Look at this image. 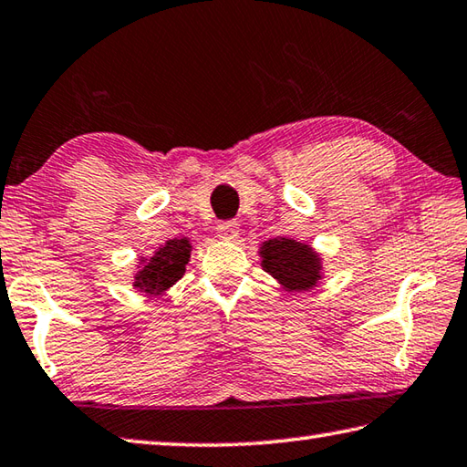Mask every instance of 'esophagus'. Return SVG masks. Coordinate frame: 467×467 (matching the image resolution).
<instances>
[{"label": "esophagus", "mask_w": 467, "mask_h": 467, "mask_svg": "<svg viewBox=\"0 0 467 467\" xmlns=\"http://www.w3.org/2000/svg\"><path fill=\"white\" fill-rule=\"evenodd\" d=\"M237 234H240V225L235 222H227L217 227V235L222 237V240H235Z\"/></svg>", "instance_id": "obj_1"}]
</instances>
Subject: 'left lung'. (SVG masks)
<instances>
[{
	"label": "left lung",
	"instance_id": "1",
	"mask_svg": "<svg viewBox=\"0 0 467 467\" xmlns=\"http://www.w3.org/2000/svg\"><path fill=\"white\" fill-rule=\"evenodd\" d=\"M258 256L262 268L290 295L315 288L325 272L321 254L293 237H270L260 244Z\"/></svg>",
	"mask_w": 467,
	"mask_h": 467
}]
</instances>
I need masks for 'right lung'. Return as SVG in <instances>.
Listing matches in <instances>:
<instances>
[{"mask_svg":"<svg viewBox=\"0 0 467 467\" xmlns=\"http://www.w3.org/2000/svg\"><path fill=\"white\" fill-rule=\"evenodd\" d=\"M192 245L189 237H174V240L158 245L150 258H140L134 272V286L144 296H162L172 285L182 278L191 260Z\"/></svg>","mask_w":467,"mask_h":467,"instance_id":"right-lung-1","label":"right lung"}]
</instances>
